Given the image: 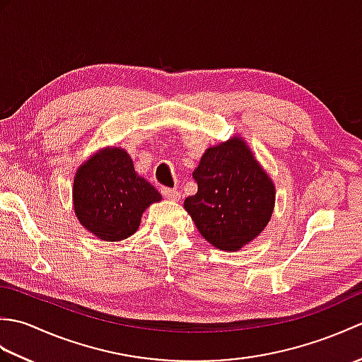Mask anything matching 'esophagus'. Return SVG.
<instances>
[{
    "instance_id": "obj_1",
    "label": "esophagus",
    "mask_w": 362,
    "mask_h": 362,
    "mask_svg": "<svg viewBox=\"0 0 362 362\" xmlns=\"http://www.w3.org/2000/svg\"><path fill=\"white\" fill-rule=\"evenodd\" d=\"M161 193H163V196L168 199V201H171V202H179L180 201V193L177 189H171V188H163V191H161Z\"/></svg>"
}]
</instances>
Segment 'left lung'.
<instances>
[{
	"instance_id": "obj_1",
	"label": "left lung",
	"mask_w": 362,
	"mask_h": 362,
	"mask_svg": "<svg viewBox=\"0 0 362 362\" xmlns=\"http://www.w3.org/2000/svg\"><path fill=\"white\" fill-rule=\"evenodd\" d=\"M193 177L197 193L183 206L199 233L216 249L241 250L271 221L275 185L243 136L206 149Z\"/></svg>"
}]
</instances>
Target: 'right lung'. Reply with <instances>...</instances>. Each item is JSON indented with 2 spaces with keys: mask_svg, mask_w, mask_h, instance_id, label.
Instances as JSON below:
<instances>
[{
  "mask_svg": "<svg viewBox=\"0 0 362 362\" xmlns=\"http://www.w3.org/2000/svg\"><path fill=\"white\" fill-rule=\"evenodd\" d=\"M161 194L135 171L126 149H99L78 168L73 209L81 226L103 241H122L140 227L149 205Z\"/></svg>",
  "mask_w": 362,
  "mask_h": 362,
  "instance_id": "obj_1",
  "label": "right lung"
}]
</instances>
